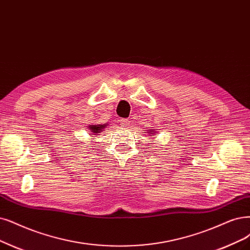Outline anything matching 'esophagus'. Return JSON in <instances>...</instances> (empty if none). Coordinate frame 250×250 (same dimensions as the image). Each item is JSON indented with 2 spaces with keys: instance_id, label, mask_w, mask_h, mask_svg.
<instances>
[{
  "instance_id": "34e87169",
  "label": "esophagus",
  "mask_w": 250,
  "mask_h": 250,
  "mask_svg": "<svg viewBox=\"0 0 250 250\" xmlns=\"http://www.w3.org/2000/svg\"><path fill=\"white\" fill-rule=\"evenodd\" d=\"M119 124L123 126H128V125H130V120L125 119V118H122V119H119Z\"/></svg>"
}]
</instances>
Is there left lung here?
I'll use <instances>...</instances> for the list:
<instances>
[{"label": "left lung", "instance_id": "obj_1", "mask_svg": "<svg viewBox=\"0 0 250 250\" xmlns=\"http://www.w3.org/2000/svg\"><path fill=\"white\" fill-rule=\"evenodd\" d=\"M148 131H149V132H150V133H149V134H152V135H151V136H153V134H154V131H153V130H152V128H150V130H148Z\"/></svg>", "mask_w": 250, "mask_h": 250}]
</instances>
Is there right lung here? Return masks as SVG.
<instances>
[{
    "label": "right lung",
    "mask_w": 250,
    "mask_h": 250,
    "mask_svg": "<svg viewBox=\"0 0 250 250\" xmlns=\"http://www.w3.org/2000/svg\"><path fill=\"white\" fill-rule=\"evenodd\" d=\"M106 126V125H89V135H98L99 133H101V131Z\"/></svg>",
    "instance_id": "right-lung-1"
}]
</instances>
